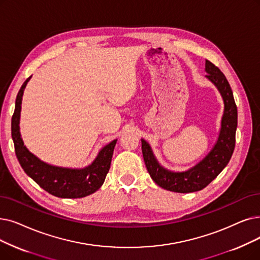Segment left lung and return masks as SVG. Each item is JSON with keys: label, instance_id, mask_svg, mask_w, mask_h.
<instances>
[{"label": "left lung", "instance_id": "8db88e82", "mask_svg": "<svg viewBox=\"0 0 260 260\" xmlns=\"http://www.w3.org/2000/svg\"><path fill=\"white\" fill-rule=\"evenodd\" d=\"M205 70L208 73L206 76L217 86L224 101L222 127L217 144L212 151L191 170L174 173L160 167L155 159L148 142L141 140L144 164L152 179L158 186L173 192L188 193L204 189L226 167L235 149L238 114L232 88L222 71L211 61L206 60Z\"/></svg>", "mask_w": 260, "mask_h": 260}]
</instances>
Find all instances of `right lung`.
<instances>
[{
    "instance_id": "1",
    "label": "right lung",
    "mask_w": 260,
    "mask_h": 260,
    "mask_svg": "<svg viewBox=\"0 0 260 260\" xmlns=\"http://www.w3.org/2000/svg\"><path fill=\"white\" fill-rule=\"evenodd\" d=\"M30 76L21 86L16 99V107L11 118V137L14 140L16 156L24 172L47 192L58 198L76 199L91 194L103 185L109 171L112 153L117 140L107 144L96 159L82 170H72L53 167L39 160L27 151L20 137L19 119L23 90Z\"/></svg>"
}]
</instances>
